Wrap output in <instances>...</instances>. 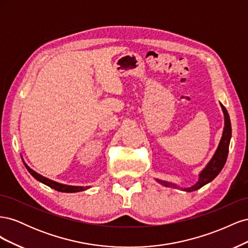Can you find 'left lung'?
I'll list each match as a JSON object with an SVG mask.
<instances>
[{"mask_svg":"<svg viewBox=\"0 0 248 248\" xmlns=\"http://www.w3.org/2000/svg\"><path fill=\"white\" fill-rule=\"evenodd\" d=\"M221 108L224 114V128H223V133L219 142V146L217 148L214 156L212 157V159L210 160V162L207 164V167L202 170L198 183L189 187V188H184V190L187 192L197 190L204 185L208 184L209 182H211L212 180L219 174L220 170L224 167V164H226L228 154H229L230 140L232 137V127H231V121H230V116L228 114V110L222 106V104H221ZM157 181L167 187H177V185L170 182L160 181V180H157Z\"/></svg>","mask_w":248,"mask_h":248,"instance_id":"8db88e82","label":"left lung"}]
</instances>
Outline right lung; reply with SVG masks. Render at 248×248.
I'll list each match as a JSON object with an SVG mask.
<instances>
[{"instance_id": "1", "label": "right lung", "mask_w": 248, "mask_h": 248, "mask_svg": "<svg viewBox=\"0 0 248 248\" xmlns=\"http://www.w3.org/2000/svg\"><path fill=\"white\" fill-rule=\"evenodd\" d=\"M27 170H29L30 174H31L36 180H38V181H40L41 183L46 184L47 186H49L50 188L55 189L57 191H60V192H78V191H82L87 189L88 187H80V186H69V185H64V184H60V183H57L55 181H51V180L43 177L39 174H37L36 171H34L32 169H30L27 164H25Z\"/></svg>"}]
</instances>
